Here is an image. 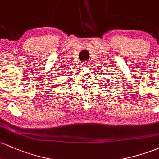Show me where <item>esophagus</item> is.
<instances>
[{
  "instance_id": "esophagus-1",
  "label": "esophagus",
  "mask_w": 159,
  "mask_h": 159,
  "mask_svg": "<svg viewBox=\"0 0 159 159\" xmlns=\"http://www.w3.org/2000/svg\"><path fill=\"white\" fill-rule=\"evenodd\" d=\"M82 68H86V67L87 66V62H84L83 63H82Z\"/></svg>"
}]
</instances>
